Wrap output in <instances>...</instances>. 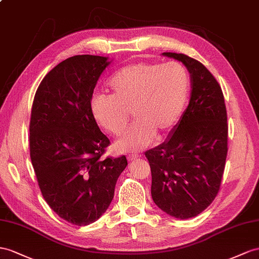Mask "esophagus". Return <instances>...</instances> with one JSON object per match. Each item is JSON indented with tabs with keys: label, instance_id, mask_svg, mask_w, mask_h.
I'll use <instances>...</instances> for the list:
<instances>
[{
	"label": "esophagus",
	"instance_id": "obj_1",
	"mask_svg": "<svg viewBox=\"0 0 259 259\" xmlns=\"http://www.w3.org/2000/svg\"><path fill=\"white\" fill-rule=\"evenodd\" d=\"M139 157V155L138 154H130V155H128V160L129 161H135V160H137V158Z\"/></svg>",
	"mask_w": 259,
	"mask_h": 259
}]
</instances>
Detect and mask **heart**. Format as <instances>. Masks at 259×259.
<instances>
[{
    "label": "heart",
    "instance_id": "1",
    "mask_svg": "<svg viewBox=\"0 0 259 259\" xmlns=\"http://www.w3.org/2000/svg\"><path fill=\"white\" fill-rule=\"evenodd\" d=\"M111 95L92 98L93 116L112 136H120L131 112L137 122L116 142L119 152H137L164 138L180 122L190 94V76L178 62H136L123 66L108 82Z\"/></svg>",
    "mask_w": 259,
    "mask_h": 259
}]
</instances>
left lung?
I'll list each match as a JSON object with an SVG mask.
<instances>
[{
	"label": "left lung",
	"mask_w": 259,
	"mask_h": 259,
	"mask_svg": "<svg viewBox=\"0 0 259 259\" xmlns=\"http://www.w3.org/2000/svg\"><path fill=\"white\" fill-rule=\"evenodd\" d=\"M163 56L183 62L189 71L190 101L167 140L145 156L153 201L184 220L201 213L220 190L228 154V116L221 86L201 62L175 52Z\"/></svg>",
	"instance_id": "8db88e82"
}]
</instances>
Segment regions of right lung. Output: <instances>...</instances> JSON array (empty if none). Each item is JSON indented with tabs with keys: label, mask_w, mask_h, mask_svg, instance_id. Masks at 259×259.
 Segmentation results:
<instances>
[{
	"label": "right lung",
	"mask_w": 259,
	"mask_h": 259,
	"mask_svg": "<svg viewBox=\"0 0 259 259\" xmlns=\"http://www.w3.org/2000/svg\"><path fill=\"white\" fill-rule=\"evenodd\" d=\"M108 58L82 55L56 65L39 84L31 107L29 149L39 188L50 208L72 224L101 218L114 198L124 155L102 158L110 144L91 101Z\"/></svg>",
	"instance_id": "right-lung-1"
}]
</instances>
